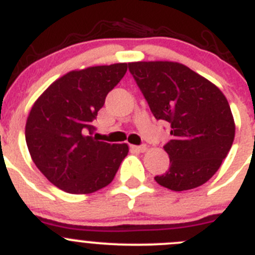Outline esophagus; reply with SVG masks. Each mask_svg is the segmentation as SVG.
Returning a JSON list of instances; mask_svg holds the SVG:
<instances>
[{
	"label": "esophagus",
	"mask_w": 255,
	"mask_h": 255,
	"mask_svg": "<svg viewBox=\"0 0 255 255\" xmlns=\"http://www.w3.org/2000/svg\"><path fill=\"white\" fill-rule=\"evenodd\" d=\"M133 150L138 151V152H144V151L147 150V146L146 144H141V146H132Z\"/></svg>",
	"instance_id": "esophagus-1"
}]
</instances>
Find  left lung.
Listing matches in <instances>:
<instances>
[{"mask_svg": "<svg viewBox=\"0 0 255 255\" xmlns=\"http://www.w3.org/2000/svg\"><path fill=\"white\" fill-rule=\"evenodd\" d=\"M128 68L153 117L171 128V139L164 144L170 166L155 180L175 192L205 184L219 170L235 137L228 99L182 63L132 62Z\"/></svg>", "mask_w": 255, "mask_h": 255, "instance_id": "obj_1", "label": "left lung"}]
</instances>
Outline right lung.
<instances>
[{
  "label": "right lung",
  "mask_w": 255,
  "mask_h": 255,
  "mask_svg": "<svg viewBox=\"0 0 255 255\" xmlns=\"http://www.w3.org/2000/svg\"><path fill=\"white\" fill-rule=\"evenodd\" d=\"M127 72V63L71 71L34 103L25 139L31 159L59 189L88 194L111 184L128 153L126 143L93 137V121L108 93Z\"/></svg>",
  "instance_id": "right-lung-1"
}]
</instances>
